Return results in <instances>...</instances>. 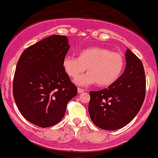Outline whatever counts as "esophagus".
Listing matches in <instances>:
<instances>
[{
    "instance_id": "34e87169",
    "label": "esophagus",
    "mask_w": 158,
    "mask_h": 158,
    "mask_svg": "<svg viewBox=\"0 0 158 158\" xmlns=\"http://www.w3.org/2000/svg\"><path fill=\"white\" fill-rule=\"evenodd\" d=\"M84 91H85V90L82 89H80V88L78 89V93H79V94H81V93H83Z\"/></svg>"
}]
</instances>
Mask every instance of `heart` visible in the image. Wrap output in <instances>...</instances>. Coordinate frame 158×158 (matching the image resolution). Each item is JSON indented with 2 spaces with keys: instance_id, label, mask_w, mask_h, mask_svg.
<instances>
[{
  "instance_id": "1",
  "label": "heart",
  "mask_w": 158,
  "mask_h": 158,
  "mask_svg": "<svg viewBox=\"0 0 158 158\" xmlns=\"http://www.w3.org/2000/svg\"><path fill=\"white\" fill-rule=\"evenodd\" d=\"M64 71L70 78L76 79L85 68L88 73L75 81L79 86L97 83L106 87L114 83L121 75L124 59L119 53L102 47H90L81 50L78 58L67 55L62 60Z\"/></svg>"
}]
</instances>
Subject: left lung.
<instances>
[{
  "label": "left lung",
  "mask_w": 158,
  "mask_h": 158,
  "mask_svg": "<svg viewBox=\"0 0 158 158\" xmlns=\"http://www.w3.org/2000/svg\"><path fill=\"white\" fill-rule=\"evenodd\" d=\"M126 67L113 84L99 91H91L89 113L93 123L106 131L127 125L140 111L145 97L146 79L143 64L127 49Z\"/></svg>",
  "instance_id": "obj_1"
}]
</instances>
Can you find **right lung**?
Wrapping results in <instances>:
<instances>
[{
    "instance_id": "1",
    "label": "right lung",
    "mask_w": 158,
    "mask_h": 158,
    "mask_svg": "<svg viewBox=\"0 0 158 158\" xmlns=\"http://www.w3.org/2000/svg\"><path fill=\"white\" fill-rule=\"evenodd\" d=\"M70 46L66 36L53 35L26 48L17 63L13 96L20 113L41 127L62 120L77 88L62 67Z\"/></svg>"
}]
</instances>
